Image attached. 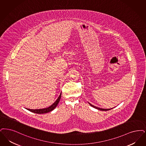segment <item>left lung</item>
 Instances as JSON below:
<instances>
[{
	"label": "left lung",
	"instance_id": "1",
	"mask_svg": "<svg viewBox=\"0 0 146 146\" xmlns=\"http://www.w3.org/2000/svg\"><path fill=\"white\" fill-rule=\"evenodd\" d=\"M88 104H89L90 105H91V106H92V107L94 108L97 109L99 110H101V111H108V110H111V109H113V108H111V109H102V108H98V107H97V106H94V105H92V104H90V103H88Z\"/></svg>",
	"mask_w": 146,
	"mask_h": 146
}]
</instances>
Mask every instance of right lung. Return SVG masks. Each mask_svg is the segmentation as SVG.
<instances>
[{"mask_svg": "<svg viewBox=\"0 0 146 146\" xmlns=\"http://www.w3.org/2000/svg\"><path fill=\"white\" fill-rule=\"evenodd\" d=\"M61 93L60 94V96H58V99H56V100L52 104V105H50V106L46 108H44V109H27L28 110L31 111L32 112H34L35 113H38V114H41V113H48L49 112L52 111L58 104L60 100L61 99Z\"/></svg>", "mask_w": 146, "mask_h": 146, "instance_id": "add662e5", "label": "right lung"}]
</instances>
